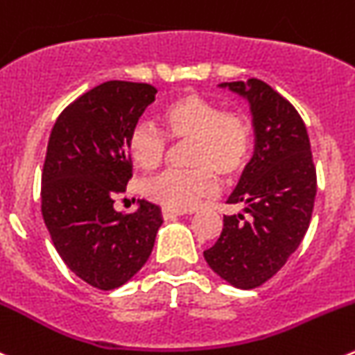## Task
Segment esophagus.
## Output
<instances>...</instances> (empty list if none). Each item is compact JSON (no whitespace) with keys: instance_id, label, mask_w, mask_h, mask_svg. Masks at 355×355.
Returning a JSON list of instances; mask_svg holds the SVG:
<instances>
[{"instance_id":"34e87169","label":"esophagus","mask_w":355,"mask_h":355,"mask_svg":"<svg viewBox=\"0 0 355 355\" xmlns=\"http://www.w3.org/2000/svg\"><path fill=\"white\" fill-rule=\"evenodd\" d=\"M178 216H182L180 210H173V209H162V217H164V221H171V219H177Z\"/></svg>"}]
</instances>
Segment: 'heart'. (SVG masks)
Listing matches in <instances>:
<instances>
[{
    "mask_svg": "<svg viewBox=\"0 0 355 355\" xmlns=\"http://www.w3.org/2000/svg\"><path fill=\"white\" fill-rule=\"evenodd\" d=\"M166 134L189 141L187 171H166L145 185V194L166 209L191 210L217 191V178L232 180L242 173L253 150V129L248 118L187 94L168 102L159 113ZM130 159L141 170L152 171L164 161L168 141L148 122L132 127L127 141Z\"/></svg>",
    "mask_w": 355,
    "mask_h": 355,
    "instance_id": "1",
    "label": "heart"
}]
</instances>
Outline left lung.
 <instances>
[{
	"label": "left lung",
	"mask_w": 355,
	"mask_h": 355,
	"mask_svg": "<svg viewBox=\"0 0 355 355\" xmlns=\"http://www.w3.org/2000/svg\"><path fill=\"white\" fill-rule=\"evenodd\" d=\"M248 102L254 152L228 203L242 212L223 217L216 244L203 251L228 285L257 288L270 279L308 232L317 173L308 130L295 107L260 79L221 83Z\"/></svg>",
	"instance_id": "1"
}]
</instances>
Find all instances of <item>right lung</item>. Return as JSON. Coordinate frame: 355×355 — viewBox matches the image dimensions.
I'll return each instance as SVG.
<instances>
[{"label":"right lung","mask_w":355,"mask_h":355,"mask_svg":"<svg viewBox=\"0 0 355 355\" xmlns=\"http://www.w3.org/2000/svg\"><path fill=\"white\" fill-rule=\"evenodd\" d=\"M155 90L146 83L107 81L58 116L42 171V216L72 272L98 290L125 285L152 254L161 207L138 200L123 216L114 196L132 177L127 141Z\"/></svg>","instance_id":"1"}]
</instances>
